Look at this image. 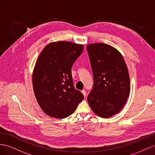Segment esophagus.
Segmentation results:
<instances>
[{
	"mask_svg": "<svg viewBox=\"0 0 155 155\" xmlns=\"http://www.w3.org/2000/svg\"><path fill=\"white\" fill-rule=\"evenodd\" d=\"M82 93L83 95L84 96V97H86V91L85 90H82Z\"/></svg>",
	"mask_w": 155,
	"mask_h": 155,
	"instance_id": "34e87169",
	"label": "esophagus"
}]
</instances>
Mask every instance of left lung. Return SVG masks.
Wrapping results in <instances>:
<instances>
[{"label":"left lung","mask_w":155,"mask_h":155,"mask_svg":"<svg viewBox=\"0 0 155 155\" xmlns=\"http://www.w3.org/2000/svg\"><path fill=\"white\" fill-rule=\"evenodd\" d=\"M87 51L94 74L88 104L97 116L110 117L123 108L130 94L125 61L117 49L105 43L90 44Z\"/></svg>","instance_id":"1"}]
</instances>
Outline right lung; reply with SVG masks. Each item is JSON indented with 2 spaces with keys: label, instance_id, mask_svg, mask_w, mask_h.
Returning <instances> with one entry per match:
<instances>
[{
  "label": "right lung",
  "instance_id": "1",
  "mask_svg": "<svg viewBox=\"0 0 155 155\" xmlns=\"http://www.w3.org/2000/svg\"><path fill=\"white\" fill-rule=\"evenodd\" d=\"M84 46L70 41L51 43L43 48L32 74L34 95L50 117L62 119L72 114L84 99L74 87L71 68Z\"/></svg>",
  "mask_w": 155,
  "mask_h": 155
}]
</instances>
